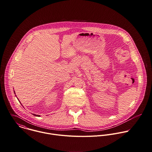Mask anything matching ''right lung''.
I'll return each instance as SVG.
<instances>
[{"label":"right lung","mask_w":152,"mask_h":152,"mask_svg":"<svg viewBox=\"0 0 152 152\" xmlns=\"http://www.w3.org/2000/svg\"><path fill=\"white\" fill-rule=\"evenodd\" d=\"M33 115L35 116H40L39 115H35V114H33Z\"/></svg>","instance_id":"1"}]
</instances>
